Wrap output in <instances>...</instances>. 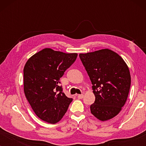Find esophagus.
<instances>
[{
  "instance_id": "1",
  "label": "esophagus",
  "mask_w": 146,
  "mask_h": 146,
  "mask_svg": "<svg viewBox=\"0 0 146 146\" xmlns=\"http://www.w3.org/2000/svg\"><path fill=\"white\" fill-rule=\"evenodd\" d=\"M78 98L80 99H82L84 98V95L83 94H78Z\"/></svg>"
}]
</instances>
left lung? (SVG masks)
Returning a JSON list of instances; mask_svg holds the SVG:
<instances>
[{
    "label": "left lung",
    "instance_id": "obj_1",
    "mask_svg": "<svg viewBox=\"0 0 146 146\" xmlns=\"http://www.w3.org/2000/svg\"><path fill=\"white\" fill-rule=\"evenodd\" d=\"M80 58L88 74L95 95L91 113L101 121L118 114L127 100L131 76L128 67L121 56L111 50L80 54Z\"/></svg>",
    "mask_w": 146,
    "mask_h": 146
}]
</instances>
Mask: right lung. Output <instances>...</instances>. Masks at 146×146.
Segmentation results:
<instances>
[{
  "label": "right lung",
  "mask_w": 146,
  "mask_h": 146,
  "mask_svg": "<svg viewBox=\"0 0 146 146\" xmlns=\"http://www.w3.org/2000/svg\"><path fill=\"white\" fill-rule=\"evenodd\" d=\"M76 53L44 48L30 58L24 68V91L40 119L55 123L66 112L72 98L59 86L60 78L74 62Z\"/></svg>",
  "instance_id": "right-lung-1"
}]
</instances>
